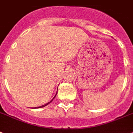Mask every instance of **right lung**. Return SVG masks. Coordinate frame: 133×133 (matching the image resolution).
<instances>
[{
  "label": "right lung",
  "instance_id": "obj_1",
  "mask_svg": "<svg viewBox=\"0 0 133 133\" xmlns=\"http://www.w3.org/2000/svg\"><path fill=\"white\" fill-rule=\"evenodd\" d=\"M56 95H57V94H56ZM56 95H55V97H54V98H53V99H54V98H55V96H56ZM53 99H52V100H51V101H50V102H48V103H46V104H44V105H42V106H41V107H37V108H42V107H45V106H46V105H48V104H50V102H52V100H53Z\"/></svg>",
  "mask_w": 133,
  "mask_h": 133
}]
</instances>
